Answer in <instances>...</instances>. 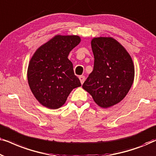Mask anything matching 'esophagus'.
Masks as SVG:
<instances>
[{
  "instance_id": "34e87169",
  "label": "esophagus",
  "mask_w": 156,
  "mask_h": 156,
  "mask_svg": "<svg viewBox=\"0 0 156 156\" xmlns=\"http://www.w3.org/2000/svg\"><path fill=\"white\" fill-rule=\"evenodd\" d=\"M79 79H80V82H81V84H82L84 82V81H85V76H83V75L80 76H79Z\"/></svg>"
}]
</instances>
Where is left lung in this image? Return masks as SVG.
I'll return each mask as SVG.
<instances>
[{
	"mask_svg": "<svg viewBox=\"0 0 156 156\" xmlns=\"http://www.w3.org/2000/svg\"><path fill=\"white\" fill-rule=\"evenodd\" d=\"M94 69L82 85L102 108L120 102L129 92L134 79L133 61L127 51L112 37L91 40Z\"/></svg>",
	"mask_w": 156,
	"mask_h": 156,
	"instance_id": "left-lung-1",
	"label": "left lung"
}]
</instances>
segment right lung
I'll return each instance as SVG.
<instances>
[{"instance_id":"add662e5","label":"right lung","mask_w":156,"mask_h":156,"mask_svg":"<svg viewBox=\"0 0 156 156\" xmlns=\"http://www.w3.org/2000/svg\"><path fill=\"white\" fill-rule=\"evenodd\" d=\"M80 42L76 35H57L36 51L27 69L32 92L40 104L56 109L65 103L72 89L81 82L67 58L70 51Z\"/></svg>"}]
</instances>
